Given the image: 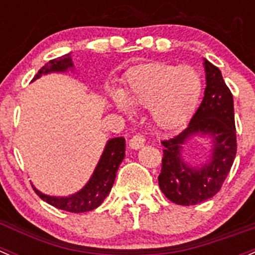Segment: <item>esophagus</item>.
Masks as SVG:
<instances>
[{
    "mask_svg": "<svg viewBox=\"0 0 255 255\" xmlns=\"http://www.w3.org/2000/svg\"><path fill=\"white\" fill-rule=\"evenodd\" d=\"M145 143V138H143L142 135L137 133V135H133L132 137L128 141V146L130 148H133V150H137V148H141Z\"/></svg>",
    "mask_w": 255,
    "mask_h": 255,
    "instance_id": "esophagus-1",
    "label": "esophagus"
}]
</instances>
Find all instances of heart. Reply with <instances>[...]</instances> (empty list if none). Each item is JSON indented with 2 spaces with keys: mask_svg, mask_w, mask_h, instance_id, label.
I'll return each mask as SVG.
<instances>
[{
  "mask_svg": "<svg viewBox=\"0 0 255 255\" xmlns=\"http://www.w3.org/2000/svg\"><path fill=\"white\" fill-rule=\"evenodd\" d=\"M202 84L195 69L166 63H145L132 68L125 78L122 94L114 95L120 110L150 108L151 118L162 128L172 130L185 124L200 99Z\"/></svg>",
  "mask_w": 255,
  "mask_h": 255,
  "instance_id": "heart-1",
  "label": "heart"
}]
</instances>
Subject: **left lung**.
<instances>
[{
	"label": "left lung",
	"mask_w": 255,
	"mask_h": 255,
	"mask_svg": "<svg viewBox=\"0 0 255 255\" xmlns=\"http://www.w3.org/2000/svg\"><path fill=\"white\" fill-rule=\"evenodd\" d=\"M207 87L205 97L187 128L161 141L163 150L158 185L163 195L176 205H198L219 192L237 153L233 95L224 83L221 70L205 60ZM208 133L214 137L211 162L200 169L187 166L180 158L184 141L193 133Z\"/></svg>",
	"instance_id": "1"
}]
</instances>
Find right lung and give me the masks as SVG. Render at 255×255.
Returning a JSON list of instances; mask_svg holds the SVG:
<instances>
[{
  "label": "right lung",
  "mask_w": 255,
  "mask_h": 255,
  "mask_svg": "<svg viewBox=\"0 0 255 255\" xmlns=\"http://www.w3.org/2000/svg\"><path fill=\"white\" fill-rule=\"evenodd\" d=\"M72 67V58L69 54H65L63 57L57 58V59L49 60L47 64H44V67L41 68L39 72L34 75L33 80L41 77L42 74H45V73L64 72L68 68ZM124 157L125 138H112V140L108 141L104 152L100 157L99 163H98L92 178L82 191H79L75 195L69 196V197H50V196L43 195L36 188H33V190L39 196V198H42L43 201H45L58 210L72 213L93 211L104 202L107 196L112 191L115 177H117V172Z\"/></svg>",
  "instance_id": "1"
}]
</instances>
